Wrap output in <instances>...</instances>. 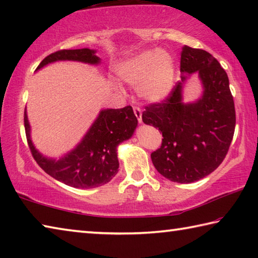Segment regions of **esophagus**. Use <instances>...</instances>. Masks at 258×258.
Returning <instances> with one entry per match:
<instances>
[{
    "mask_svg": "<svg viewBox=\"0 0 258 258\" xmlns=\"http://www.w3.org/2000/svg\"><path fill=\"white\" fill-rule=\"evenodd\" d=\"M133 111L135 113V116H137L139 123H142V111H141V109H140L137 106H134L133 107Z\"/></svg>",
    "mask_w": 258,
    "mask_h": 258,
    "instance_id": "obj_1",
    "label": "esophagus"
}]
</instances>
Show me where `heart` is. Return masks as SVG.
I'll return each instance as SVG.
<instances>
[{"instance_id": "b5f03b06", "label": "heart", "mask_w": 258, "mask_h": 258, "mask_svg": "<svg viewBox=\"0 0 258 258\" xmlns=\"http://www.w3.org/2000/svg\"><path fill=\"white\" fill-rule=\"evenodd\" d=\"M121 81L137 86L138 94L151 103L165 101L175 86V62L166 51L150 49L125 58L116 66Z\"/></svg>"}]
</instances>
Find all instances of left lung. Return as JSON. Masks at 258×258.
I'll return each instance as SVG.
<instances>
[{
    "instance_id": "obj_1",
    "label": "left lung",
    "mask_w": 258,
    "mask_h": 258,
    "mask_svg": "<svg viewBox=\"0 0 258 258\" xmlns=\"http://www.w3.org/2000/svg\"><path fill=\"white\" fill-rule=\"evenodd\" d=\"M181 82L163 102L151 103L142 120L163 133L159 149L151 154L152 164L169 181L191 183L207 176L228 154L235 127L233 97L229 77L207 51L183 46ZM198 72L203 94L197 102H182V84Z\"/></svg>"
}]
</instances>
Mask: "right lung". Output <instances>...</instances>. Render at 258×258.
Instances as JSON below:
<instances>
[{"label": "right lung", "instance_id": "right-lung-1", "mask_svg": "<svg viewBox=\"0 0 258 258\" xmlns=\"http://www.w3.org/2000/svg\"><path fill=\"white\" fill-rule=\"evenodd\" d=\"M64 60L90 64H99L101 61L95 55V50H60L43 59L36 71L51 62ZM24 123L30 152L43 171L69 186L90 189L106 184L118 172L117 147L132 137L138 118L131 106L103 109L75 149L58 160L44 157L34 147L26 110Z\"/></svg>", "mask_w": 258, "mask_h": 258}]
</instances>
